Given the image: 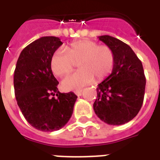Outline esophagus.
<instances>
[{
  "instance_id": "1",
  "label": "esophagus",
  "mask_w": 160,
  "mask_h": 160,
  "mask_svg": "<svg viewBox=\"0 0 160 160\" xmlns=\"http://www.w3.org/2000/svg\"><path fill=\"white\" fill-rule=\"evenodd\" d=\"M74 93H75L76 95H78V96H80V95H81V93H82V90H75V91H74Z\"/></svg>"
}]
</instances>
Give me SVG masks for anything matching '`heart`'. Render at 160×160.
I'll use <instances>...</instances> for the list:
<instances>
[{
    "instance_id": "obj_1",
    "label": "heart",
    "mask_w": 160,
    "mask_h": 160,
    "mask_svg": "<svg viewBox=\"0 0 160 160\" xmlns=\"http://www.w3.org/2000/svg\"><path fill=\"white\" fill-rule=\"evenodd\" d=\"M79 63L78 72L63 80L65 90H78L95 80L101 81L110 74L115 64V55L110 47L100 46L95 41L80 40L65 47V51H57L52 56L51 67L54 75L64 77L72 72Z\"/></svg>"
}]
</instances>
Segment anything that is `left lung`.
Segmentation results:
<instances>
[{
	"mask_svg": "<svg viewBox=\"0 0 160 160\" xmlns=\"http://www.w3.org/2000/svg\"><path fill=\"white\" fill-rule=\"evenodd\" d=\"M98 38L113 50L115 64L111 74L98 85L94 110L106 124H124L136 116L143 105L146 84L143 65L130 46L119 39Z\"/></svg>",
	"mask_w": 160,
	"mask_h": 160,
	"instance_id": "1",
	"label": "left lung"
}]
</instances>
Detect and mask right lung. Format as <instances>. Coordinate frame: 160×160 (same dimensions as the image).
<instances>
[{"instance_id": "1", "label": "right lung", "mask_w": 160, "mask_h": 160, "mask_svg": "<svg viewBox=\"0 0 160 160\" xmlns=\"http://www.w3.org/2000/svg\"><path fill=\"white\" fill-rule=\"evenodd\" d=\"M62 44L55 36L33 41L21 52L14 72L17 105L29 124L41 131L52 132L65 126L77 99L73 92L58 90L59 82L51 70L52 56Z\"/></svg>"}]
</instances>
